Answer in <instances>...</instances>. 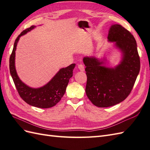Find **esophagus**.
<instances>
[{"instance_id": "1", "label": "esophagus", "mask_w": 150, "mask_h": 150, "mask_svg": "<svg viewBox=\"0 0 150 150\" xmlns=\"http://www.w3.org/2000/svg\"><path fill=\"white\" fill-rule=\"evenodd\" d=\"M78 69H79V70L80 71H85V67L82 64H79L78 65Z\"/></svg>"}]
</instances>
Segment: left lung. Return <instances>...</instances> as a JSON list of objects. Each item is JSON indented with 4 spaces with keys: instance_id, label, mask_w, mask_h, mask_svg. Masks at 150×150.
Segmentation results:
<instances>
[{
    "instance_id": "left-lung-1",
    "label": "left lung",
    "mask_w": 150,
    "mask_h": 150,
    "mask_svg": "<svg viewBox=\"0 0 150 150\" xmlns=\"http://www.w3.org/2000/svg\"><path fill=\"white\" fill-rule=\"evenodd\" d=\"M108 40L115 42L122 54L120 64L114 68L104 66L105 60L84 57L87 76L85 92L92 104L109 107L124 101L130 94L140 71L137 43L132 33L119 24L112 25Z\"/></svg>"
}]
</instances>
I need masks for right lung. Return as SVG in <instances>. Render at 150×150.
Here are the masks:
<instances>
[{"label":"right lung","mask_w":150,"mask_h":150,"mask_svg":"<svg viewBox=\"0 0 150 150\" xmlns=\"http://www.w3.org/2000/svg\"><path fill=\"white\" fill-rule=\"evenodd\" d=\"M35 28V26L32 25L29 28L25 29L16 38L9 58V71L16 90L23 100L35 107L48 108L56 105L64 96L69 79L73 76V69L76 64H72L65 68L61 69L51 81L40 88H31L24 83L20 79L16 71L15 51L20 37Z\"/></svg>","instance_id":"right-lung-1"}]
</instances>
